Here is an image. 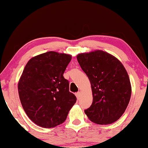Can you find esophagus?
<instances>
[{
  "label": "esophagus",
  "instance_id": "1",
  "mask_svg": "<svg viewBox=\"0 0 148 148\" xmlns=\"http://www.w3.org/2000/svg\"><path fill=\"white\" fill-rule=\"evenodd\" d=\"M75 96H76V97H77V99H80V98L81 97V93L80 92H77L75 94Z\"/></svg>",
  "mask_w": 148,
  "mask_h": 148
}]
</instances>
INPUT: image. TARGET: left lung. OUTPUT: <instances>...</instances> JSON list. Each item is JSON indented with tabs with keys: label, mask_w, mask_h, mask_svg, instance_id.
<instances>
[{
	"label": "left lung",
	"mask_w": 148,
	"mask_h": 148,
	"mask_svg": "<svg viewBox=\"0 0 148 148\" xmlns=\"http://www.w3.org/2000/svg\"><path fill=\"white\" fill-rule=\"evenodd\" d=\"M77 59L91 83L92 104L85 109L89 119L110 124L123 115L131 95V85L124 66L116 57L97 50L80 53Z\"/></svg>",
	"instance_id": "8db88e82"
}]
</instances>
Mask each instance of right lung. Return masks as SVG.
I'll return each instance as SVG.
<instances>
[{
  "label": "right lung",
  "instance_id": "add662e5",
  "mask_svg": "<svg viewBox=\"0 0 148 148\" xmlns=\"http://www.w3.org/2000/svg\"><path fill=\"white\" fill-rule=\"evenodd\" d=\"M71 56L48 51L33 57L18 82V93L28 117L43 128H53L66 121L76 97L69 92L63 73Z\"/></svg>",
  "mask_w": 148,
  "mask_h": 148
}]
</instances>
